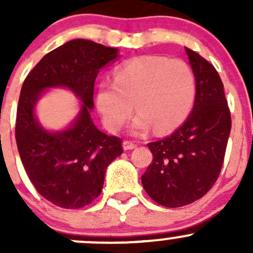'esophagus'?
Returning a JSON list of instances; mask_svg holds the SVG:
<instances>
[{
	"label": "esophagus",
	"instance_id": "1",
	"mask_svg": "<svg viewBox=\"0 0 253 253\" xmlns=\"http://www.w3.org/2000/svg\"><path fill=\"white\" fill-rule=\"evenodd\" d=\"M122 147H124L125 150H131V149H134V148L137 147V144L134 142L132 141H124V143H122Z\"/></svg>",
	"mask_w": 253,
	"mask_h": 253
}]
</instances>
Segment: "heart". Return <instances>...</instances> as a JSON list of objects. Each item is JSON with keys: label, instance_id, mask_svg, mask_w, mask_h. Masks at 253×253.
<instances>
[{"label": "heart", "instance_id": "heart-1", "mask_svg": "<svg viewBox=\"0 0 253 253\" xmlns=\"http://www.w3.org/2000/svg\"><path fill=\"white\" fill-rule=\"evenodd\" d=\"M196 76L188 63L164 56H141L115 70V82L103 81L96 91V106L105 127L119 131L136 109L134 134L154 127L168 133L186 121L195 105Z\"/></svg>", "mask_w": 253, "mask_h": 253}]
</instances>
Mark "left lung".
<instances>
[{
  "label": "left lung",
  "instance_id": "8db88e82",
  "mask_svg": "<svg viewBox=\"0 0 253 253\" xmlns=\"http://www.w3.org/2000/svg\"><path fill=\"white\" fill-rule=\"evenodd\" d=\"M196 76L195 106L167 138L148 143L153 160L142 185L152 200L176 208L200 200L213 187L225 157L231 117L224 85L213 65L186 47Z\"/></svg>",
  "mask_w": 253,
  "mask_h": 253
}]
</instances>
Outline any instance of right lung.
<instances>
[{"instance_id": "add662e5", "label": "right lung", "mask_w": 253, "mask_h": 253, "mask_svg": "<svg viewBox=\"0 0 253 253\" xmlns=\"http://www.w3.org/2000/svg\"><path fill=\"white\" fill-rule=\"evenodd\" d=\"M117 57V48L76 39L39 61L23 83L18 101V152L35 190L52 205L78 209L93 202L103 190L106 168L122 154V139L108 136L93 124L94 83L100 68ZM66 86L84 101L73 126L51 134L34 115L45 88Z\"/></svg>"}]
</instances>
